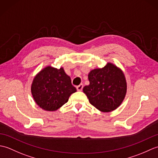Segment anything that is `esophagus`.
<instances>
[{"instance_id":"obj_1","label":"esophagus","mask_w":158,"mask_h":158,"mask_svg":"<svg viewBox=\"0 0 158 158\" xmlns=\"http://www.w3.org/2000/svg\"><path fill=\"white\" fill-rule=\"evenodd\" d=\"M83 86L82 84H80L79 85L76 87L77 91H81V90L83 89Z\"/></svg>"}]
</instances>
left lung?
I'll list each match as a JSON object with an SVG mask.
<instances>
[{
	"label": "left lung",
	"instance_id": "8db88e82",
	"mask_svg": "<svg viewBox=\"0 0 158 158\" xmlns=\"http://www.w3.org/2000/svg\"><path fill=\"white\" fill-rule=\"evenodd\" d=\"M89 85L83 90L89 102L103 112L115 110L126 93V81L122 70L108 63L102 69L92 70L88 75Z\"/></svg>",
	"mask_w": 158,
	"mask_h": 158
}]
</instances>
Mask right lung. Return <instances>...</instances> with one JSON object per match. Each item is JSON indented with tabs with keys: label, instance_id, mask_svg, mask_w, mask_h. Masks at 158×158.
I'll return each mask as SVG.
<instances>
[{
	"label": "right lung",
	"instance_id": "add662e5",
	"mask_svg": "<svg viewBox=\"0 0 158 158\" xmlns=\"http://www.w3.org/2000/svg\"><path fill=\"white\" fill-rule=\"evenodd\" d=\"M77 91L70 77L62 68L48 66L36 75L31 86L36 103L45 110L53 111L68 102L69 96Z\"/></svg>",
	"mask_w": 158,
	"mask_h": 158
}]
</instances>
